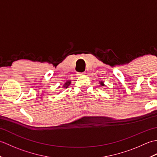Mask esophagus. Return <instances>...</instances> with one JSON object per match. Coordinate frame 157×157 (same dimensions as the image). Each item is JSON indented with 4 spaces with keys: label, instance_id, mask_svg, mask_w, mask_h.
Wrapping results in <instances>:
<instances>
[{
    "label": "esophagus",
    "instance_id": "obj_1",
    "mask_svg": "<svg viewBox=\"0 0 157 157\" xmlns=\"http://www.w3.org/2000/svg\"><path fill=\"white\" fill-rule=\"evenodd\" d=\"M85 74H86V73L84 72H82V73H79L78 75H84Z\"/></svg>",
    "mask_w": 157,
    "mask_h": 157
}]
</instances>
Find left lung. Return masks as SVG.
I'll return each instance as SVG.
<instances>
[{"instance_id": "8db88e82", "label": "left lung", "mask_w": 157, "mask_h": 157, "mask_svg": "<svg viewBox=\"0 0 157 157\" xmlns=\"http://www.w3.org/2000/svg\"><path fill=\"white\" fill-rule=\"evenodd\" d=\"M100 83V85L101 86H105V84H104V82H102V81H101L99 82Z\"/></svg>"}]
</instances>
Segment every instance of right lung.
I'll return each mask as SVG.
<instances>
[{
	"mask_svg": "<svg viewBox=\"0 0 157 157\" xmlns=\"http://www.w3.org/2000/svg\"><path fill=\"white\" fill-rule=\"evenodd\" d=\"M71 84V80H67L66 82L65 83L63 86H62L63 88H67L68 86ZM59 88H60V86H59Z\"/></svg>",
	"mask_w": 157,
	"mask_h": 157,
	"instance_id": "obj_1",
	"label": "right lung"
}]
</instances>
